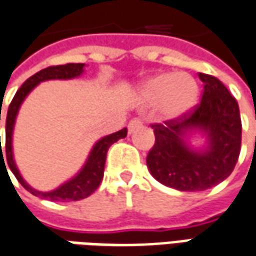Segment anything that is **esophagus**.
Wrapping results in <instances>:
<instances>
[{"mask_svg": "<svg viewBox=\"0 0 256 256\" xmlns=\"http://www.w3.org/2000/svg\"><path fill=\"white\" fill-rule=\"evenodd\" d=\"M142 119H138V118H134V119H132V120L128 122V133H133L134 130H137L138 128H142Z\"/></svg>", "mask_w": 256, "mask_h": 256, "instance_id": "1", "label": "esophagus"}]
</instances>
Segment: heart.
<instances>
[{"label":"heart","instance_id":"b5f03b06","mask_svg":"<svg viewBox=\"0 0 256 256\" xmlns=\"http://www.w3.org/2000/svg\"><path fill=\"white\" fill-rule=\"evenodd\" d=\"M199 96L198 84L185 72H162L142 85L140 100L144 106H160L165 118H176L190 110Z\"/></svg>","mask_w":256,"mask_h":256}]
</instances>
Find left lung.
<instances>
[{
    "mask_svg": "<svg viewBox=\"0 0 256 256\" xmlns=\"http://www.w3.org/2000/svg\"><path fill=\"white\" fill-rule=\"evenodd\" d=\"M200 102L186 114L154 123L156 142L147 156L151 175L165 186L199 192L216 186L230 175L241 151V116L237 99L218 78L199 72ZM208 133L209 148L192 152L183 142L189 128Z\"/></svg>",
    "mask_w": 256,
    "mask_h": 256,
    "instance_id": "1",
    "label": "left lung"
}]
</instances>
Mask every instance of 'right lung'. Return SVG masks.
Listing matches in <instances>:
<instances>
[{
  "label": "right lung",
  "instance_id": "obj_1",
  "mask_svg": "<svg viewBox=\"0 0 256 256\" xmlns=\"http://www.w3.org/2000/svg\"><path fill=\"white\" fill-rule=\"evenodd\" d=\"M84 68L82 62H68L64 66H50L48 68L40 70L39 72H36L34 76L28 78L22 86L19 88L15 96L12 99L11 105L8 108L6 112V123H5V150L2 154L1 150V137H0V157L1 161H4L6 158V164L11 168L12 174L15 175V178L18 179V182L25 188L28 192H30L34 196H39L42 199H48L52 202H72L80 200V199H85L90 194H94L98 186L102 182L104 178V170H105V161L106 154L109 147L116 142L120 138H124L128 136V130L122 128L119 132H116L114 134H109L100 138L95 147L92 148L90 157L86 160V164L84 168L80 171L77 176L68 180L67 184H64L60 188H57L56 190L52 192H39L36 189L30 188L26 184L24 178L20 176L16 165L14 162V157H12V130H14V124H15V118L19 110V106L24 102L26 95L32 91L36 85L46 81V80H68V78L78 77ZM0 120H1V112H0ZM5 164V162H4ZM6 168V166H5Z\"/></svg>",
  "mask_w": 256,
  "mask_h": 256
}]
</instances>
